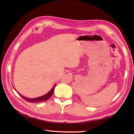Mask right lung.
Returning <instances> with one entry per match:
<instances>
[{"instance_id":"right-lung-1","label":"right lung","mask_w":134,"mask_h":134,"mask_svg":"<svg viewBox=\"0 0 134 134\" xmlns=\"http://www.w3.org/2000/svg\"><path fill=\"white\" fill-rule=\"evenodd\" d=\"M55 87H56V84L54 85V86L52 87V88L51 89V90L47 93V94H44V95H43V96H42L41 97H37V98H27V97H24L23 96L21 95L18 92V94H19L20 96H21L22 98H23L25 100H27V102H31V103L42 102H44V101L47 100V99H48L50 98L51 96L52 95V94H53L54 91V89H55ZM14 89L16 91V90H15L14 88Z\"/></svg>"}]
</instances>
